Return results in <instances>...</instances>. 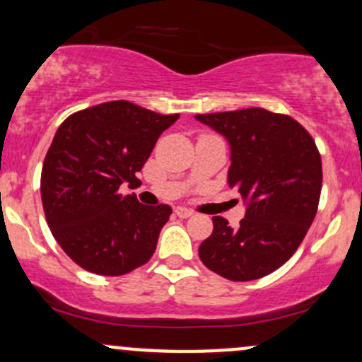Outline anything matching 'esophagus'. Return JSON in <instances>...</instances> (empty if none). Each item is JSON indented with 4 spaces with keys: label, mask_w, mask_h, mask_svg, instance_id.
I'll list each match as a JSON object with an SVG mask.
<instances>
[{
    "label": "esophagus",
    "mask_w": 362,
    "mask_h": 362,
    "mask_svg": "<svg viewBox=\"0 0 362 362\" xmlns=\"http://www.w3.org/2000/svg\"><path fill=\"white\" fill-rule=\"evenodd\" d=\"M176 214H177V217H181V219H186V217L193 216V211L192 209H186V207H176Z\"/></svg>",
    "instance_id": "esophagus-1"
}]
</instances>
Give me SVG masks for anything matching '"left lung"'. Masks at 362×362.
<instances>
[{
  "mask_svg": "<svg viewBox=\"0 0 362 362\" xmlns=\"http://www.w3.org/2000/svg\"><path fill=\"white\" fill-rule=\"evenodd\" d=\"M195 119L226 138L228 185L247 207L236 228L212 217V235L198 248L200 260L231 281L271 274L295 254L316 216L322 182L316 143L297 120L266 108Z\"/></svg>",
  "mask_w": 362,
  "mask_h": 362,
  "instance_id": "left-lung-1",
  "label": "left lung"
}]
</instances>
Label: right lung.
<instances>
[{"mask_svg": "<svg viewBox=\"0 0 362 362\" xmlns=\"http://www.w3.org/2000/svg\"><path fill=\"white\" fill-rule=\"evenodd\" d=\"M180 115H162L119 100L72 114L58 127L41 173V198L52 235L89 273L120 276L153 255L169 205L122 197L139 182L151 150Z\"/></svg>", "mask_w": 362, "mask_h": 362, "instance_id": "obj_1", "label": "right lung"}]
</instances>
